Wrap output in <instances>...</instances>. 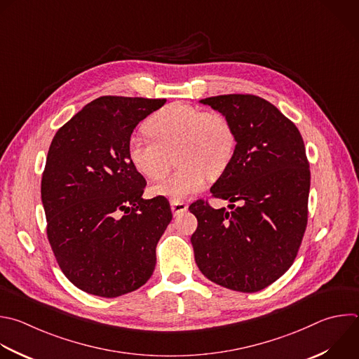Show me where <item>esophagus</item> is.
I'll use <instances>...</instances> for the list:
<instances>
[{
	"label": "esophagus",
	"mask_w": 359,
	"mask_h": 359,
	"mask_svg": "<svg viewBox=\"0 0 359 359\" xmlns=\"http://www.w3.org/2000/svg\"><path fill=\"white\" fill-rule=\"evenodd\" d=\"M170 208H172L175 215H180L187 210V204L182 200H172L170 201Z\"/></svg>",
	"instance_id": "obj_1"
}]
</instances>
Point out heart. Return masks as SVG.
<instances>
[{
	"mask_svg": "<svg viewBox=\"0 0 359 359\" xmlns=\"http://www.w3.org/2000/svg\"><path fill=\"white\" fill-rule=\"evenodd\" d=\"M149 137L134 135L127 144L131 166L149 180L166 176L175 149L180 168L152 189L154 194L183 200L204 189L208 175L219 176L229 165L236 137L229 118L215 109L173 102L155 112L145 126Z\"/></svg>",
	"mask_w": 359,
	"mask_h": 359,
	"instance_id": "obj_1",
	"label": "heart"
}]
</instances>
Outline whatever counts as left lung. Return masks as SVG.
<instances>
[{"label":"left lung","instance_id":"left-lung-1","mask_svg":"<svg viewBox=\"0 0 359 359\" xmlns=\"http://www.w3.org/2000/svg\"><path fill=\"white\" fill-rule=\"evenodd\" d=\"M225 114L236 145L210 189L231 211L197 200L190 241L201 273L231 290L254 293L293 264L307 225L310 169L297 127L269 101L252 94L200 100ZM238 202L235 206L233 203Z\"/></svg>","mask_w":359,"mask_h":359}]
</instances>
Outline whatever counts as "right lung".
<instances>
[{"instance_id": "1", "label": "right lung", "mask_w": 359, "mask_h": 359, "mask_svg": "<svg viewBox=\"0 0 359 359\" xmlns=\"http://www.w3.org/2000/svg\"><path fill=\"white\" fill-rule=\"evenodd\" d=\"M165 102L100 97L52 140L41 184L48 240L65 276L86 293L118 297L154 273L172 210L163 196L142 198L147 182L131 166L127 144Z\"/></svg>"}]
</instances>
